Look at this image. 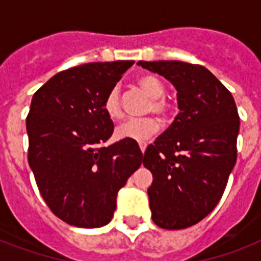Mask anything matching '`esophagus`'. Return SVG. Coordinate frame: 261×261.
Returning a JSON list of instances; mask_svg holds the SVG:
<instances>
[{"instance_id": "1", "label": "esophagus", "mask_w": 261, "mask_h": 261, "mask_svg": "<svg viewBox=\"0 0 261 261\" xmlns=\"http://www.w3.org/2000/svg\"><path fill=\"white\" fill-rule=\"evenodd\" d=\"M147 147V143L146 142H139V149H141V151L142 153H145V150H146Z\"/></svg>"}]
</instances>
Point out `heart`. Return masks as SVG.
I'll use <instances>...</instances> for the list:
<instances>
[{"mask_svg": "<svg viewBox=\"0 0 261 261\" xmlns=\"http://www.w3.org/2000/svg\"><path fill=\"white\" fill-rule=\"evenodd\" d=\"M138 85L151 98L150 111L160 116L168 115L171 107L164 98V94H165L164 84L154 75H142L138 79ZM104 111L108 115V118L112 120H118L123 116L118 88H114L108 92L104 100ZM157 131H159V123L154 119H131L116 127L115 137L118 139H130V141L143 142L153 137Z\"/></svg>", "mask_w": 261, "mask_h": 261, "instance_id": "b5f03b06", "label": "heart"}]
</instances>
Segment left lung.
<instances>
[{
  "label": "left lung",
  "mask_w": 261,
  "mask_h": 261,
  "mask_svg": "<svg viewBox=\"0 0 261 261\" xmlns=\"http://www.w3.org/2000/svg\"><path fill=\"white\" fill-rule=\"evenodd\" d=\"M177 90L180 112L143 154L153 173L151 218L168 230L190 227L214 210L237 160L234 98L210 70L180 61H139Z\"/></svg>",
  "instance_id": "left-lung-1"
}]
</instances>
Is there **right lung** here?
<instances>
[{
    "mask_svg": "<svg viewBox=\"0 0 261 261\" xmlns=\"http://www.w3.org/2000/svg\"><path fill=\"white\" fill-rule=\"evenodd\" d=\"M134 61L92 62L51 77L27 116L28 164L44 202L71 226L101 227L116 196L142 164L130 139L101 146L114 133L104 100Z\"/></svg>",
    "mask_w": 261,
    "mask_h": 261,
    "instance_id": "obj_1",
    "label": "right lung"
}]
</instances>
